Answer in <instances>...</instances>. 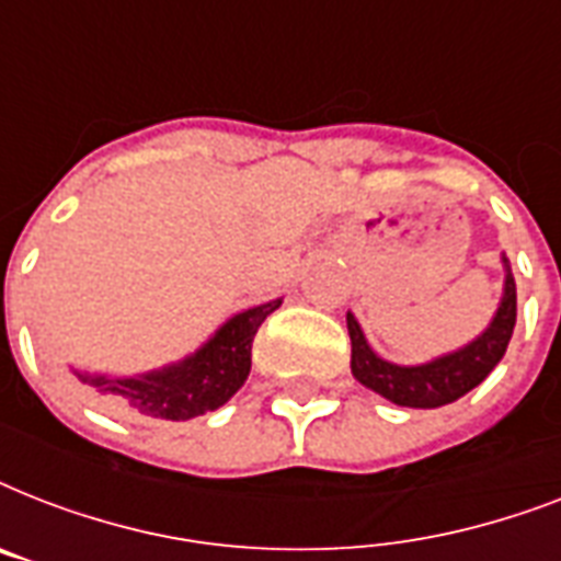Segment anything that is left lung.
Masks as SVG:
<instances>
[{
  "mask_svg": "<svg viewBox=\"0 0 561 561\" xmlns=\"http://www.w3.org/2000/svg\"><path fill=\"white\" fill-rule=\"evenodd\" d=\"M501 262H504V294H501L495 317L474 341L427 364L404 367V364L383 360L369 346L360 332V323L350 311L346 329L352 337V375L399 408H443L474 390L501 364L515 329V279L510 271V259L501 255Z\"/></svg>",
  "mask_w": 561,
  "mask_h": 561,
  "instance_id": "1",
  "label": "left lung"
}]
</instances>
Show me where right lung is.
<instances>
[{"label":"right lung","mask_w":561,"mask_h":561,"mask_svg":"<svg viewBox=\"0 0 561 561\" xmlns=\"http://www.w3.org/2000/svg\"><path fill=\"white\" fill-rule=\"evenodd\" d=\"M279 306L282 299H271L264 306L229 317L201 350L162 369L142 375H104L83 373V369L72 373L116 413L148 419V422L157 419L186 422L218 410L244 387L255 332L264 323V317L273 314Z\"/></svg>","instance_id":"right-lung-1"}]
</instances>
